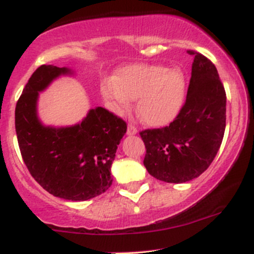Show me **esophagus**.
<instances>
[{
  "label": "esophagus",
  "mask_w": 254,
  "mask_h": 254,
  "mask_svg": "<svg viewBox=\"0 0 254 254\" xmlns=\"http://www.w3.org/2000/svg\"><path fill=\"white\" fill-rule=\"evenodd\" d=\"M127 133L129 136H132V135H136L137 133V127H135V125H129V127H127Z\"/></svg>",
  "instance_id": "obj_1"
}]
</instances>
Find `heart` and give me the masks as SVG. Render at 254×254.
<instances>
[{
  "label": "heart",
  "instance_id": "obj_1",
  "mask_svg": "<svg viewBox=\"0 0 254 254\" xmlns=\"http://www.w3.org/2000/svg\"><path fill=\"white\" fill-rule=\"evenodd\" d=\"M185 75L179 68L157 64H133L121 69L115 80L101 84V93L117 112L137 100L139 118L150 127L170 124L185 100Z\"/></svg>",
  "mask_w": 254,
  "mask_h": 254
}]
</instances>
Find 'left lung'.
Instances as JSON below:
<instances>
[{
    "label": "left lung",
    "mask_w": 254,
    "mask_h": 254,
    "mask_svg": "<svg viewBox=\"0 0 254 254\" xmlns=\"http://www.w3.org/2000/svg\"><path fill=\"white\" fill-rule=\"evenodd\" d=\"M192 72L184 106L168 127L139 132L143 164L150 176L166 183H186L210 166L226 129V92L216 66L192 50Z\"/></svg>",
    "instance_id": "1"
}]
</instances>
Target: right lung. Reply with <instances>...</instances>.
Returning <instances> with one entry per match:
<instances>
[{
    "label": "right lung",
    "instance_id": "right-lung-1",
    "mask_svg": "<svg viewBox=\"0 0 254 254\" xmlns=\"http://www.w3.org/2000/svg\"><path fill=\"white\" fill-rule=\"evenodd\" d=\"M68 68L40 65L32 74L15 107L19 148L31 176L55 197L88 200L112 185L111 166L127 123L104 107L89 110L81 123L45 127L38 118L39 92Z\"/></svg>",
    "mask_w": 254,
    "mask_h": 254
}]
</instances>
